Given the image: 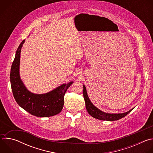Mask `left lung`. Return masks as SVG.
<instances>
[{"mask_svg":"<svg viewBox=\"0 0 153 153\" xmlns=\"http://www.w3.org/2000/svg\"><path fill=\"white\" fill-rule=\"evenodd\" d=\"M83 97L85 102V106L86 110L88 111L90 115H91L94 118L97 119L102 120H106V121H114L120 119H122L126 116L128 113L133 110H131L124 113H119V114H110L106 113L100 110L99 109L96 108L90 101L88 94H87L85 86L83 85Z\"/></svg>","mask_w":153,"mask_h":153,"instance_id":"8db88e82","label":"left lung"}]
</instances>
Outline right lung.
<instances>
[{"label":"right lung","instance_id":"right-lung-1","mask_svg":"<svg viewBox=\"0 0 153 153\" xmlns=\"http://www.w3.org/2000/svg\"><path fill=\"white\" fill-rule=\"evenodd\" d=\"M25 40L20 43L12 63L10 82L14 97L18 105L30 114L37 117H50L59 114L64 104V96L73 82L63 84L53 91L42 94L29 91L19 75L20 51Z\"/></svg>","mask_w":153,"mask_h":153}]
</instances>
